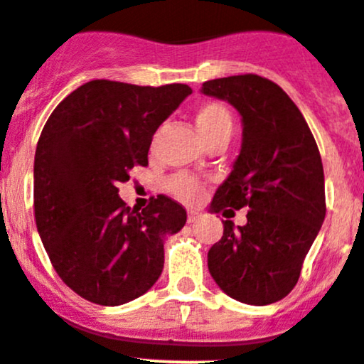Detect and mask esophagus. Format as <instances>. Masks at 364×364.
Returning a JSON list of instances; mask_svg holds the SVG:
<instances>
[{
	"label": "esophagus",
	"mask_w": 364,
	"mask_h": 364,
	"mask_svg": "<svg viewBox=\"0 0 364 364\" xmlns=\"http://www.w3.org/2000/svg\"><path fill=\"white\" fill-rule=\"evenodd\" d=\"M200 218H201V214L198 210H189V212H187V221H189V223H196Z\"/></svg>",
	"instance_id": "1"
}]
</instances>
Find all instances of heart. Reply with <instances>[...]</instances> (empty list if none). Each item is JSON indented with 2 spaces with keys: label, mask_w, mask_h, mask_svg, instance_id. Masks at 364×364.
<instances>
[{
  "label": "heart",
  "mask_w": 364,
  "mask_h": 364,
  "mask_svg": "<svg viewBox=\"0 0 364 364\" xmlns=\"http://www.w3.org/2000/svg\"><path fill=\"white\" fill-rule=\"evenodd\" d=\"M194 125H196V131L203 143H208L214 138L232 134V113L221 102H214V100L203 102L198 106L196 113H194ZM168 187L175 196L181 198L186 203H196L203 198L205 193L203 186L189 175H177L171 178Z\"/></svg>",
  "instance_id": "1"
}]
</instances>
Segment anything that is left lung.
I'll use <instances>...</instances> for the list:
<instances>
[{
    "label": "left lung",
    "instance_id": "left-lung-1",
    "mask_svg": "<svg viewBox=\"0 0 364 364\" xmlns=\"http://www.w3.org/2000/svg\"><path fill=\"white\" fill-rule=\"evenodd\" d=\"M201 93L232 104L242 145L210 210L247 207V223L225 221L208 251L219 289L244 304L265 306L292 292L326 218L323 168L299 107L276 82L255 74L203 82Z\"/></svg>",
    "mask_w": 364,
    "mask_h": 364
}]
</instances>
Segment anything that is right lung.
<instances>
[{
	"instance_id": "obj_1",
	"label": "right lung",
	"mask_w": 364,
	"mask_h": 364,
	"mask_svg": "<svg viewBox=\"0 0 364 364\" xmlns=\"http://www.w3.org/2000/svg\"><path fill=\"white\" fill-rule=\"evenodd\" d=\"M193 90L95 79L65 97L42 129L33 168L35 221L53 267L90 303L120 306L149 292L164 267V240L187 214L168 196L141 212L118 182L149 164L159 125Z\"/></svg>"
}]
</instances>
